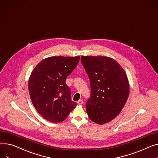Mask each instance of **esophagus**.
<instances>
[{"instance_id":"esophagus-1","label":"esophagus","mask_w":158,"mask_h":158,"mask_svg":"<svg viewBox=\"0 0 158 158\" xmlns=\"http://www.w3.org/2000/svg\"><path fill=\"white\" fill-rule=\"evenodd\" d=\"M77 103L78 104H79V105H82V104L83 103V100H79Z\"/></svg>"}]
</instances>
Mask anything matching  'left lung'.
Segmentation results:
<instances>
[{"instance_id": "8db88e82", "label": "left lung", "mask_w": 158, "mask_h": 158, "mask_svg": "<svg viewBox=\"0 0 158 158\" xmlns=\"http://www.w3.org/2000/svg\"><path fill=\"white\" fill-rule=\"evenodd\" d=\"M89 79L91 96L86 109L89 119L103 124L117 117L129 96L127 74L115 60L107 56H81Z\"/></svg>"}]
</instances>
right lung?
<instances>
[{
  "instance_id": "add662e5",
  "label": "right lung",
  "mask_w": 158,
  "mask_h": 158,
  "mask_svg": "<svg viewBox=\"0 0 158 158\" xmlns=\"http://www.w3.org/2000/svg\"><path fill=\"white\" fill-rule=\"evenodd\" d=\"M79 56H51L42 60L28 80L30 99L37 112L52 123L64 121L77 103L71 100L65 81L77 65Z\"/></svg>"
}]
</instances>
